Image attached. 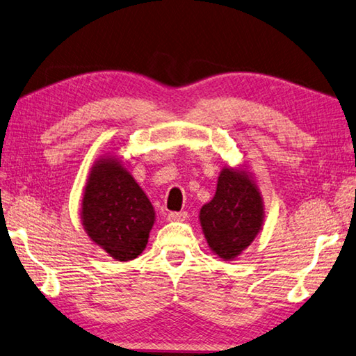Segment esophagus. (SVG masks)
I'll return each instance as SVG.
<instances>
[{
    "instance_id": "34e87169",
    "label": "esophagus",
    "mask_w": 356,
    "mask_h": 356,
    "mask_svg": "<svg viewBox=\"0 0 356 356\" xmlns=\"http://www.w3.org/2000/svg\"><path fill=\"white\" fill-rule=\"evenodd\" d=\"M188 219V213L186 211H181V213H170L168 214V220L170 222H183Z\"/></svg>"
}]
</instances>
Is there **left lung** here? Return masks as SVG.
I'll return each instance as SVG.
<instances>
[{
	"mask_svg": "<svg viewBox=\"0 0 356 356\" xmlns=\"http://www.w3.org/2000/svg\"><path fill=\"white\" fill-rule=\"evenodd\" d=\"M211 252L233 261L250 247L264 225V200L247 165H225L217 178L213 200L198 214Z\"/></svg>",
	"mask_w": 356,
	"mask_h": 356,
	"instance_id": "8db88e82",
	"label": "left lung"
}]
</instances>
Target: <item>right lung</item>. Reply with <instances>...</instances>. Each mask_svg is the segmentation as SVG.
Returning a JSON list of instances; mask_svg holds the SVG:
<instances>
[{
  "label": "right lung",
  "mask_w": 356,
  "mask_h": 356,
  "mask_svg": "<svg viewBox=\"0 0 356 356\" xmlns=\"http://www.w3.org/2000/svg\"><path fill=\"white\" fill-rule=\"evenodd\" d=\"M154 220L152 202L117 154L93 162L81 200V223L93 244L127 263L145 250Z\"/></svg>",
  "instance_id": "1"
}]
</instances>
